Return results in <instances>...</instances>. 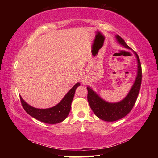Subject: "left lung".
<instances>
[{"mask_svg":"<svg viewBox=\"0 0 158 158\" xmlns=\"http://www.w3.org/2000/svg\"><path fill=\"white\" fill-rule=\"evenodd\" d=\"M116 37L117 41L122 46L127 48V49H131L130 47L125 43L123 39L121 38L119 35H116ZM134 53H135L137 59V75L132 89H130L129 93L123 100L116 103L107 102L102 100L98 95L96 94V93L93 91L89 86L87 87V99L90 106L92 111L94 112L95 116H97L100 119L109 122L118 121V120L121 119L122 118L125 117L129 114L135 105L141 88L142 71H141L139 58L137 53L135 52H134Z\"/></svg>","mask_w":158,"mask_h":158,"instance_id":"1","label":"left lung"}]
</instances>
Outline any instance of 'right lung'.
Returning <instances> with one entry per match:
<instances>
[{
    "instance_id": "add662e5",
    "label": "right lung",
    "mask_w": 158,
    "mask_h": 158,
    "mask_svg": "<svg viewBox=\"0 0 158 158\" xmlns=\"http://www.w3.org/2000/svg\"><path fill=\"white\" fill-rule=\"evenodd\" d=\"M79 83L77 84L69 90L57 105L49 109H37L28 105L20 96L21 105L26 113L35 118L45 123L56 124L64 121L70 111L71 104L77 88L79 86Z\"/></svg>"
}]
</instances>
